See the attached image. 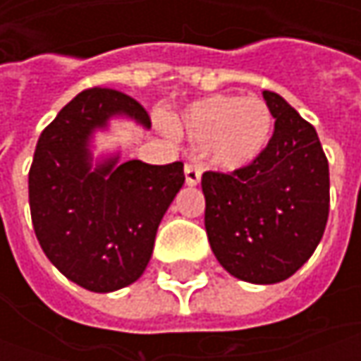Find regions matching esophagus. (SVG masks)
<instances>
[{"label": "esophagus", "instance_id": "1", "mask_svg": "<svg viewBox=\"0 0 361 361\" xmlns=\"http://www.w3.org/2000/svg\"><path fill=\"white\" fill-rule=\"evenodd\" d=\"M185 183H187L188 187H197L201 183V171H199V166H195V164H187L185 166Z\"/></svg>", "mask_w": 361, "mask_h": 361}]
</instances>
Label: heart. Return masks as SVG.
<instances>
[{"mask_svg":"<svg viewBox=\"0 0 361 361\" xmlns=\"http://www.w3.org/2000/svg\"><path fill=\"white\" fill-rule=\"evenodd\" d=\"M275 118L265 100L235 94L197 100L173 122L180 138L204 146L209 162L227 173L255 164L269 148Z\"/></svg>","mask_w":361,"mask_h":361,"instance_id":"obj_1","label":"heart"}]
</instances>
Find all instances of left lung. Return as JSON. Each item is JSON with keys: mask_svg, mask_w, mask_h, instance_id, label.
Here are the masks:
<instances>
[{"mask_svg": "<svg viewBox=\"0 0 361 361\" xmlns=\"http://www.w3.org/2000/svg\"><path fill=\"white\" fill-rule=\"evenodd\" d=\"M275 132L255 164L202 174L204 229L223 269L255 285L285 281L313 255L329 213V166L317 132L263 90Z\"/></svg>", "mask_w": 361, "mask_h": 361, "instance_id": "obj_1", "label": "left lung"}]
</instances>
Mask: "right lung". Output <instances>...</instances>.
I'll use <instances>...</instances> for the list:
<instances>
[{
    "label": "right lung",
    "instance_id": "obj_1",
    "mask_svg": "<svg viewBox=\"0 0 361 361\" xmlns=\"http://www.w3.org/2000/svg\"><path fill=\"white\" fill-rule=\"evenodd\" d=\"M114 120L150 130L146 110L106 88L78 94L42 132L30 169V209L51 265L80 287L110 293L145 273L160 221L185 185L183 162H120V148L94 157Z\"/></svg>",
    "mask_w": 361,
    "mask_h": 361
}]
</instances>
